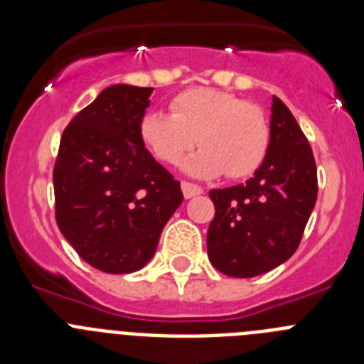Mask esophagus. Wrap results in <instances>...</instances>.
<instances>
[{
    "label": "esophagus",
    "mask_w": 364,
    "mask_h": 364,
    "mask_svg": "<svg viewBox=\"0 0 364 364\" xmlns=\"http://www.w3.org/2000/svg\"><path fill=\"white\" fill-rule=\"evenodd\" d=\"M182 193H184L186 198H193L197 195H202V188L197 184H191V182H182Z\"/></svg>",
    "instance_id": "esophagus-1"
}]
</instances>
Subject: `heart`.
<instances>
[{
    "mask_svg": "<svg viewBox=\"0 0 364 364\" xmlns=\"http://www.w3.org/2000/svg\"><path fill=\"white\" fill-rule=\"evenodd\" d=\"M171 112H147L140 122V136L166 164H176L195 144H202L182 164L189 175L213 178L226 173L230 178H244L268 153L264 112L240 96L204 87L189 89L171 100Z\"/></svg>",
    "mask_w": 364,
    "mask_h": 364,
    "instance_id": "b5f03b06",
    "label": "heart"
}]
</instances>
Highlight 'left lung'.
<instances>
[{
	"label": "left lung",
	"mask_w": 364,
	"mask_h": 364,
	"mask_svg": "<svg viewBox=\"0 0 364 364\" xmlns=\"http://www.w3.org/2000/svg\"><path fill=\"white\" fill-rule=\"evenodd\" d=\"M215 218L208 230L211 264L230 277H257L299 247L317 200V167L308 138L277 96L269 147L246 184L211 189Z\"/></svg>",
	"instance_id": "8db88e82"
}]
</instances>
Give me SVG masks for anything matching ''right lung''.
<instances>
[{
    "instance_id": "right-lung-1",
    "label": "right lung",
    "mask_w": 364,
    "mask_h": 364,
    "mask_svg": "<svg viewBox=\"0 0 364 364\" xmlns=\"http://www.w3.org/2000/svg\"><path fill=\"white\" fill-rule=\"evenodd\" d=\"M151 92L153 87H107L70 120L60 140L53 171L58 228L100 272L144 268L184 200L178 180L140 136Z\"/></svg>"
}]
</instances>
